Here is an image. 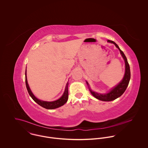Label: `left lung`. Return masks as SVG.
Masks as SVG:
<instances>
[{
  "mask_svg": "<svg viewBox=\"0 0 148 148\" xmlns=\"http://www.w3.org/2000/svg\"><path fill=\"white\" fill-rule=\"evenodd\" d=\"M108 42L114 44V45L119 49L120 53L125 62V74H124V77L122 79V80L118 84L116 85L114 87L112 88L106 93H97L95 91H93L90 89L88 83L86 81V83L88 86L89 91L91 93V94L97 99L101 100V101H113V100L117 99L118 97H120L125 91L127 86L129 84L130 79V66H129V65L127 62V58H126L125 55H124V52L120 49V48H119V47L116 42H114L113 41H112V40H108Z\"/></svg>",
  "mask_w": 148,
  "mask_h": 148,
  "instance_id": "left-lung-1",
  "label": "left lung"
}]
</instances>
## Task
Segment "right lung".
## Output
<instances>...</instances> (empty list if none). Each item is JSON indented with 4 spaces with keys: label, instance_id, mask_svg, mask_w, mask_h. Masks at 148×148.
Wrapping results in <instances>:
<instances>
[{
    "label": "right lung",
    "instance_id": "1",
    "mask_svg": "<svg viewBox=\"0 0 148 148\" xmlns=\"http://www.w3.org/2000/svg\"><path fill=\"white\" fill-rule=\"evenodd\" d=\"M25 76V85H26V87H27L28 92L29 96L31 97V98L34 100V101H35L39 106H42L45 109H56V108H58L59 107H60V106H63L66 103L68 99V86L69 84L68 82H67V83L66 84L63 94L61 97H60L59 99H58L57 100H55V101H42V100H39L38 98H36L35 97V96L33 94L32 92L31 91V90L29 86V85L28 84L27 79V67H26Z\"/></svg>",
    "mask_w": 148,
    "mask_h": 148
}]
</instances>
